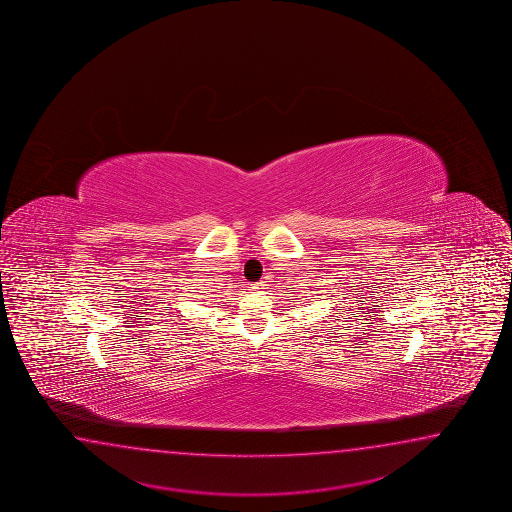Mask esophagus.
<instances>
[{"label":"esophagus","instance_id":"1","mask_svg":"<svg viewBox=\"0 0 512 512\" xmlns=\"http://www.w3.org/2000/svg\"><path fill=\"white\" fill-rule=\"evenodd\" d=\"M251 289H254V291H261V289H263V283H254V285H252Z\"/></svg>","mask_w":512,"mask_h":512}]
</instances>
